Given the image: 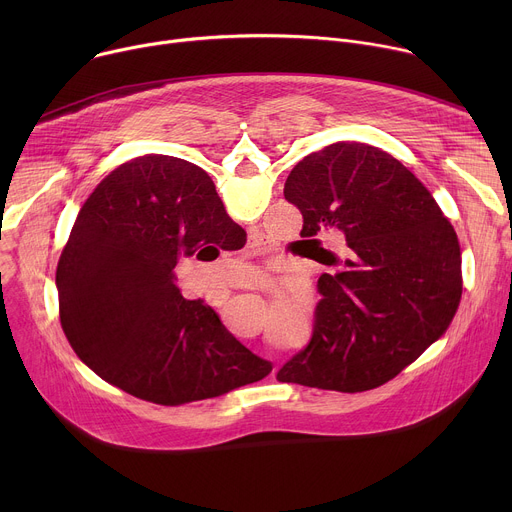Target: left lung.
Wrapping results in <instances>:
<instances>
[{
  "label": "left lung",
  "mask_w": 512,
  "mask_h": 512,
  "mask_svg": "<svg viewBox=\"0 0 512 512\" xmlns=\"http://www.w3.org/2000/svg\"><path fill=\"white\" fill-rule=\"evenodd\" d=\"M285 200L304 216L302 237L330 267L318 289L310 344L277 373L340 393L395 379L450 328L462 300V251L431 192L391 154L338 141L289 172ZM338 228L342 256L313 237Z\"/></svg>",
  "instance_id": "obj_1"
}]
</instances>
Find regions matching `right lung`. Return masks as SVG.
Instances as JSON below:
<instances>
[{"instance_id": "right-lung-1", "label": "right lung", "mask_w": 512, "mask_h": 512, "mask_svg": "<svg viewBox=\"0 0 512 512\" xmlns=\"http://www.w3.org/2000/svg\"><path fill=\"white\" fill-rule=\"evenodd\" d=\"M243 237L202 168L172 156L119 166L79 210L56 267L72 350L103 381L158 405L261 381L271 362L174 283L182 255L206 245L231 251Z\"/></svg>"}]
</instances>
